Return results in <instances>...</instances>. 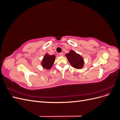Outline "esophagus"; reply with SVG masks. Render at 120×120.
I'll list each match as a JSON object with an SVG mask.
<instances>
[{"instance_id": "34e87169", "label": "esophagus", "mask_w": 120, "mask_h": 120, "mask_svg": "<svg viewBox=\"0 0 120 120\" xmlns=\"http://www.w3.org/2000/svg\"><path fill=\"white\" fill-rule=\"evenodd\" d=\"M59 55H60V56H64V53H63V52H60V53H59Z\"/></svg>"}]
</instances>
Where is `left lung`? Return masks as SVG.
<instances>
[{"mask_svg":"<svg viewBox=\"0 0 120 120\" xmlns=\"http://www.w3.org/2000/svg\"><path fill=\"white\" fill-rule=\"evenodd\" d=\"M66 56L72 67L77 69H80L82 68L84 61L82 57L79 54L73 50H70V52L66 54Z\"/></svg>","mask_w":120,"mask_h":120,"instance_id":"8db88e82","label":"left lung"}]
</instances>
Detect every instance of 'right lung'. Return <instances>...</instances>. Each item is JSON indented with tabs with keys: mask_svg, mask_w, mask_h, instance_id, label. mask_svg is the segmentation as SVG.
Segmentation results:
<instances>
[{
	"mask_svg": "<svg viewBox=\"0 0 120 120\" xmlns=\"http://www.w3.org/2000/svg\"><path fill=\"white\" fill-rule=\"evenodd\" d=\"M55 58L56 56L54 55L50 56L48 53L46 54L41 62L42 66L43 68L49 70L53 65Z\"/></svg>",
	"mask_w": 120,
	"mask_h": 120,
	"instance_id": "obj_1",
	"label": "right lung"
}]
</instances>
